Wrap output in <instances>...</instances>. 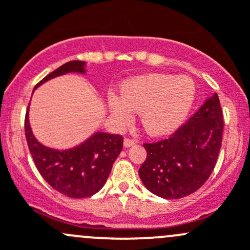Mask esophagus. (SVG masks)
Here are the masks:
<instances>
[{
	"instance_id": "1",
	"label": "esophagus",
	"mask_w": 250,
	"mask_h": 250,
	"mask_svg": "<svg viewBox=\"0 0 250 250\" xmlns=\"http://www.w3.org/2000/svg\"><path fill=\"white\" fill-rule=\"evenodd\" d=\"M123 144H125V147H129V146L134 145L135 140L134 139H130V138H125V141H123Z\"/></svg>"
}]
</instances>
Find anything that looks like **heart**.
<instances>
[{"mask_svg":"<svg viewBox=\"0 0 250 250\" xmlns=\"http://www.w3.org/2000/svg\"><path fill=\"white\" fill-rule=\"evenodd\" d=\"M195 95L196 87L191 78L152 74L125 82L121 97H109V107L117 125H125L133 111H139L144 129L151 135H163L180 125Z\"/></svg>","mask_w":250,"mask_h":250,"instance_id":"heart-1","label":"heart"}]
</instances>
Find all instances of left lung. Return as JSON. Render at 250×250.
<instances>
[{
	"instance_id": "left-lung-1",
	"label": "left lung",
	"mask_w": 250,
	"mask_h": 250,
	"mask_svg": "<svg viewBox=\"0 0 250 250\" xmlns=\"http://www.w3.org/2000/svg\"><path fill=\"white\" fill-rule=\"evenodd\" d=\"M223 130V111L215 93L169 138L143 144L147 155L139 176L145 188L167 200L197 191L215 167Z\"/></svg>"
}]
</instances>
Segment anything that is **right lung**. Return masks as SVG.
Segmentation results:
<instances>
[{
	"mask_svg": "<svg viewBox=\"0 0 250 250\" xmlns=\"http://www.w3.org/2000/svg\"><path fill=\"white\" fill-rule=\"evenodd\" d=\"M74 71L84 72V62L74 60L62 65L40 81L36 87L50 78ZM24 127L30 153L42 178L58 192L71 198L97 193L106 183L113 162L123 147L122 135L98 132L76 147L53 150L35 139L27 111Z\"/></svg>",
	"mask_w": 250,
	"mask_h": 250,
	"instance_id": "right-lung-1",
	"label": "right lung"
}]
</instances>
